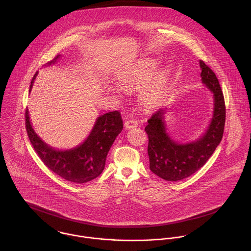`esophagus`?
I'll list each match as a JSON object with an SVG mask.
<instances>
[{"instance_id":"1","label":"esophagus","mask_w":251,"mask_h":251,"mask_svg":"<svg viewBox=\"0 0 251 251\" xmlns=\"http://www.w3.org/2000/svg\"><path fill=\"white\" fill-rule=\"evenodd\" d=\"M136 126H137V122H135L134 120H127L125 123V127L126 129H130V128H133Z\"/></svg>"}]
</instances>
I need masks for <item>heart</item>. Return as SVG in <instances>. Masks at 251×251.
<instances>
[{
	"label": "heart",
	"mask_w": 251,
	"mask_h": 251,
	"mask_svg": "<svg viewBox=\"0 0 251 251\" xmlns=\"http://www.w3.org/2000/svg\"><path fill=\"white\" fill-rule=\"evenodd\" d=\"M157 70L158 64L155 61L147 60L136 65L121 79V84L125 89L135 90L143 87L139 95V101L144 107H156L165 98L168 72H160L151 80Z\"/></svg>",
	"instance_id": "b5f03b06"
}]
</instances>
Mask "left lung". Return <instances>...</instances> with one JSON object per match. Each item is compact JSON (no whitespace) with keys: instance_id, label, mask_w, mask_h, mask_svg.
I'll return each instance as SVG.
<instances>
[{"instance_id":"left-lung-1","label":"left lung","mask_w":251,"mask_h":251,"mask_svg":"<svg viewBox=\"0 0 251 251\" xmlns=\"http://www.w3.org/2000/svg\"><path fill=\"white\" fill-rule=\"evenodd\" d=\"M202 82L214 94L215 107L212 122L205 134L196 141L179 144L166 132L165 109H159L148 120L145 130L149 137L150 169L161 179L178 181L198 171L214 153L224 131L226 109L218 79L203 61L199 62Z\"/></svg>"}]
</instances>
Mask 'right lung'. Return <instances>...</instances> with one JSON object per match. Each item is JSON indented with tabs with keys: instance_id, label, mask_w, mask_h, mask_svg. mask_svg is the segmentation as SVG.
Wrapping results in <instances>:
<instances>
[{
	"instance_id": "obj_1",
	"label": "right lung",
	"mask_w": 251,
	"mask_h": 251,
	"mask_svg": "<svg viewBox=\"0 0 251 251\" xmlns=\"http://www.w3.org/2000/svg\"><path fill=\"white\" fill-rule=\"evenodd\" d=\"M58 58L59 56L49 62L47 66L55 63ZM36 75L31 82L30 89ZM25 119L30 142L42 162L55 174L75 183L87 182L102 173L108 151L118 134L123 130L120 112L112 111L97 119L90 135L83 143L71 150L59 151L49 147L37 136L32 127L28 109L25 112Z\"/></svg>"
}]
</instances>
